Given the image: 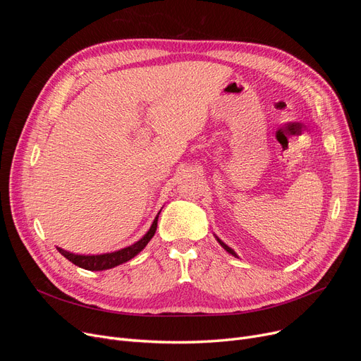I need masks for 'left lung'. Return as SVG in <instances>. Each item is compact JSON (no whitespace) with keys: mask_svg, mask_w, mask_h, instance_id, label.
I'll use <instances>...</instances> for the list:
<instances>
[{"mask_svg":"<svg viewBox=\"0 0 361 361\" xmlns=\"http://www.w3.org/2000/svg\"><path fill=\"white\" fill-rule=\"evenodd\" d=\"M215 239H216V241H218V244H220V245H221V247H223V248H224V250H226V251H227V253H228V255H232V256H235V257H238V255H236V253H235V250H233V248H231V247H228V245H227V244H224V243H223V241H221V239H220V238H218V236H216V235H215Z\"/></svg>","mask_w":361,"mask_h":361,"instance_id":"left-lung-1","label":"left lung"}]
</instances>
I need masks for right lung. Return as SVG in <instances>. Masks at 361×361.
Masks as SVG:
<instances>
[{
    "label": "right lung",
    "instance_id": "obj_1",
    "mask_svg": "<svg viewBox=\"0 0 361 361\" xmlns=\"http://www.w3.org/2000/svg\"><path fill=\"white\" fill-rule=\"evenodd\" d=\"M161 211L158 212V215L155 216L154 223H152L150 228L147 231V233L138 239L137 243H134L133 245L120 248L117 251H113V253H104V255H73L69 253V251L59 248L60 253L66 257L68 260H71L72 264H75L76 267L89 269V271H104V269H111L117 265H122L125 262L130 260L133 257H135L141 250H143L152 238H154L155 232H157V226H158V216H159Z\"/></svg>",
    "mask_w": 361,
    "mask_h": 361
}]
</instances>
